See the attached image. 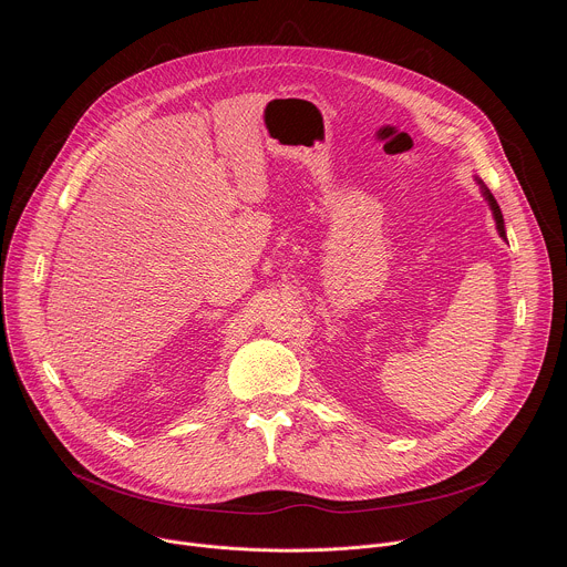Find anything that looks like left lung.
Here are the masks:
<instances>
[{"instance_id":"obj_1","label":"left lung","mask_w":567,"mask_h":567,"mask_svg":"<svg viewBox=\"0 0 567 567\" xmlns=\"http://www.w3.org/2000/svg\"><path fill=\"white\" fill-rule=\"evenodd\" d=\"M480 186H482V182H477ZM482 193H484V197H487V202H489V206H492V210H494V217H496V226H498V233H501V237L503 239H507L505 237V221H503V213H501V206H498V202L494 199V195L482 186Z\"/></svg>"}]
</instances>
